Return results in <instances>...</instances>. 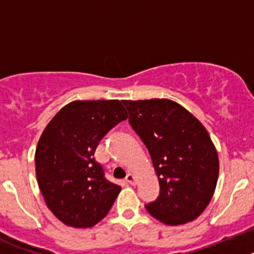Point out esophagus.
I'll return each instance as SVG.
<instances>
[{"label":"esophagus","mask_w":254,"mask_h":254,"mask_svg":"<svg viewBox=\"0 0 254 254\" xmlns=\"http://www.w3.org/2000/svg\"><path fill=\"white\" fill-rule=\"evenodd\" d=\"M126 182H127V183H129V185H136V178H134L133 174L128 173V174H127V177H126Z\"/></svg>","instance_id":"34e87169"}]
</instances>
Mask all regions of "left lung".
<instances>
[{
  "mask_svg": "<svg viewBox=\"0 0 254 254\" xmlns=\"http://www.w3.org/2000/svg\"><path fill=\"white\" fill-rule=\"evenodd\" d=\"M128 122L147 147L159 178L160 194L145 205L167 225L197 219L212 198L219 158L202 123L169 99L122 100Z\"/></svg>",
  "mask_w": 254,
  "mask_h": 254,
  "instance_id": "8db88e82",
  "label": "left lung"
}]
</instances>
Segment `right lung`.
Returning <instances> with one entry per match:
<instances>
[{
    "instance_id": "right-lung-1",
    "label": "right lung",
    "mask_w": 254,
    "mask_h": 254,
    "mask_svg": "<svg viewBox=\"0 0 254 254\" xmlns=\"http://www.w3.org/2000/svg\"><path fill=\"white\" fill-rule=\"evenodd\" d=\"M127 112L120 100H76L48 123L35 151L38 186L49 210L72 228L107 216L121 192L94 158L100 140Z\"/></svg>"
}]
</instances>
